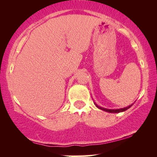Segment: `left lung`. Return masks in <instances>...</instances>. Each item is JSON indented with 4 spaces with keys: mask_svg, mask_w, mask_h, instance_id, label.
Masks as SVG:
<instances>
[{
    "mask_svg": "<svg viewBox=\"0 0 157 157\" xmlns=\"http://www.w3.org/2000/svg\"><path fill=\"white\" fill-rule=\"evenodd\" d=\"M94 104L96 105V106L98 108L101 110H103L104 111H106V112H109V113H120V112H123V111H125L127 110L128 109H129L131 106H132L133 104H131L129 105L128 106H126V107H124V108H121V109H105V108H103V107H101L99 106H98L97 104H96L95 102H94Z\"/></svg>",
    "mask_w": 157,
    "mask_h": 157,
    "instance_id": "left-lung-1",
    "label": "left lung"
}]
</instances>
